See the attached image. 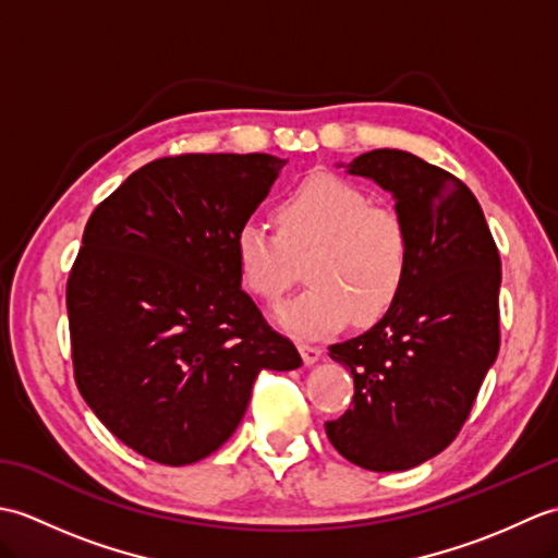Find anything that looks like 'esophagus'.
Instances as JSON below:
<instances>
[{"label": "esophagus", "instance_id": "1", "mask_svg": "<svg viewBox=\"0 0 558 558\" xmlns=\"http://www.w3.org/2000/svg\"><path fill=\"white\" fill-rule=\"evenodd\" d=\"M300 352H302V360L306 366H312L322 360V348H316V345H306V342H300Z\"/></svg>", "mask_w": 558, "mask_h": 558}]
</instances>
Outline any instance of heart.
<instances>
[{"label":"heart","mask_w":558,"mask_h":558,"mask_svg":"<svg viewBox=\"0 0 558 558\" xmlns=\"http://www.w3.org/2000/svg\"><path fill=\"white\" fill-rule=\"evenodd\" d=\"M278 234L246 220L234 232V260L244 288L264 302L292 286L294 264L310 288L278 306L276 324L298 338H324L352 316L381 318L400 298L410 272V232L393 208L372 204L360 186L336 174H312L276 206Z\"/></svg>","instance_id":"heart-1"}]
</instances>
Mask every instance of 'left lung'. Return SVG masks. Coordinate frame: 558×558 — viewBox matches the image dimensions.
<instances>
[{
	"label": "left lung",
	"mask_w": 558,
	"mask_h": 558,
	"mask_svg": "<svg viewBox=\"0 0 558 558\" xmlns=\"http://www.w3.org/2000/svg\"><path fill=\"white\" fill-rule=\"evenodd\" d=\"M348 172L393 194L410 272L381 322L328 348L354 398L326 434L364 470H410L458 436L499 354L501 258L475 194L450 172L396 148L362 153Z\"/></svg>",
	"instance_id": "8db88e82"
}]
</instances>
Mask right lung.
Returning a JSON list of instances; mask_svg holds the SVG:
<instances>
[{
	"mask_svg": "<svg viewBox=\"0 0 558 558\" xmlns=\"http://www.w3.org/2000/svg\"><path fill=\"white\" fill-rule=\"evenodd\" d=\"M286 162L268 153L153 160L83 230L66 282L76 386L122 444L160 465L218 450L258 372L302 364L242 290L232 246Z\"/></svg>",
	"mask_w": 558,
	"mask_h": 558,
	"instance_id": "1",
	"label": "right lung"
}]
</instances>
